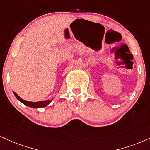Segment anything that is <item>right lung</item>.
<instances>
[{
  "label": "right lung",
  "mask_w": 150,
  "mask_h": 150,
  "mask_svg": "<svg viewBox=\"0 0 150 150\" xmlns=\"http://www.w3.org/2000/svg\"><path fill=\"white\" fill-rule=\"evenodd\" d=\"M14 93L15 97L18 99L20 102H22V104H24L26 106H30V107L32 108H42V107H45V106H47L48 104H50L51 100H47V101H37V102H32V101H25L24 99H22V98H20L18 94H16L15 92Z\"/></svg>",
  "instance_id": "right-lung-1"
}]
</instances>
